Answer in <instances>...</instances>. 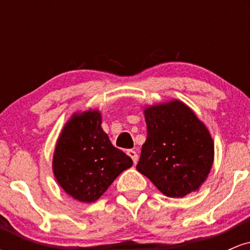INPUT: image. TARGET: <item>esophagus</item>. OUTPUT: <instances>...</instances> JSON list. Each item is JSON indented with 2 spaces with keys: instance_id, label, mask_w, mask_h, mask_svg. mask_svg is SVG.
<instances>
[{
  "instance_id": "esophagus-1",
  "label": "esophagus",
  "mask_w": 250,
  "mask_h": 250,
  "mask_svg": "<svg viewBox=\"0 0 250 250\" xmlns=\"http://www.w3.org/2000/svg\"><path fill=\"white\" fill-rule=\"evenodd\" d=\"M127 154L128 156H130V159L133 160L134 165H136L137 161H139V155H137L136 151L133 150V149H129V150H127Z\"/></svg>"
}]
</instances>
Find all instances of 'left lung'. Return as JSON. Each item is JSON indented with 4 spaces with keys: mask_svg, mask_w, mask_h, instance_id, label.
I'll return each mask as SVG.
<instances>
[{
    "mask_svg": "<svg viewBox=\"0 0 250 250\" xmlns=\"http://www.w3.org/2000/svg\"><path fill=\"white\" fill-rule=\"evenodd\" d=\"M147 140L136 169L161 193L183 197L207 179L214 143L206 125L185 103L171 101L146 108Z\"/></svg>",
    "mask_w": 250,
    "mask_h": 250,
    "instance_id": "left-lung-1",
    "label": "left lung"
}]
</instances>
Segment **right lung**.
<instances>
[{"label": "right lung", "instance_id": "right-lung-1", "mask_svg": "<svg viewBox=\"0 0 250 250\" xmlns=\"http://www.w3.org/2000/svg\"><path fill=\"white\" fill-rule=\"evenodd\" d=\"M133 160L111 145L101 128V114H75L57 141L53 170L57 182L74 199L94 202Z\"/></svg>", "mask_w": 250, "mask_h": 250}]
</instances>
